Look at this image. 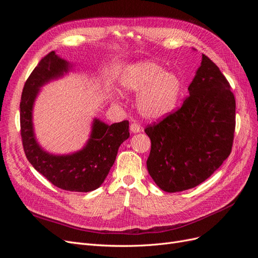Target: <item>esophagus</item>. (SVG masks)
Segmentation results:
<instances>
[{"mask_svg":"<svg viewBox=\"0 0 258 258\" xmlns=\"http://www.w3.org/2000/svg\"><path fill=\"white\" fill-rule=\"evenodd\" d=\"M130 130H131V132H134V134H138V132L142 131V127L140 126L138 122H132L130 124Z\"/></svg>","mask_w":258,"mask_h":258,"instance_id":"1","label":"esophagus"}]
</instances>
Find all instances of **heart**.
Here are the masks:
<instances>
[{"instance_id":"obj_1","label":"heart","mask_w":258,"mask_h":258,"mask_svg":"<svg viewBox=\"0 0 258 258\" xmlns=\"http://www.w3.org/2000/svg\"><path fill=\"white\" fill-rule=\"evenodd\" d=\"M122 88L140 92L138 110L151 119H159L172 113L182 92V81L171 71L152 61H142L130 66L120 77Z\"/></svg>"}]
</instances>
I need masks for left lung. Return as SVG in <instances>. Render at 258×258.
Wrapping results in <instances>:
<instances>
[{
    "label": "left lung",
    "mask_w": 258,
    "mask_h": 258,
    "mask_svg": "<svg viewBox=\"0 0 258 258\" xmlns=\"http://www.w3.org/2000/svg\"><path fill=\"white\" fill-rule=\"evenodd\" d=\"M188 91L178 110L144 130L152 143L146 161L148 173L167 192L205 182L231 153L235 96L224 74L206 54Z\"/></svg>",
    "instance_id": "obj_1"
}]
</instances>
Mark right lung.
Listing matches in <instances>:
<instances>
[{"instance_id": "obj_1", "label": "right lung", "mask_w": 258, "mask_h": 258, "mask_svg": "<svg viewBox=\"0 0 258 258\" xmlns=\"http://www.w3.org/2000/svg\"><path fill=\"white\" fill-rule=\"evenodd\" d=\"M69 70V62L59 58L54 51H50L38 62L22 90L20 135L27 159L51 184L64 190L87 192L97 189L104 182L120 144L130 136L129 121L123 120L108 126L95 119L90 139L80 152L56 156L43 151L33 132L34 100L44 84L58 79Z\"/></svg>"}]
</instances>
